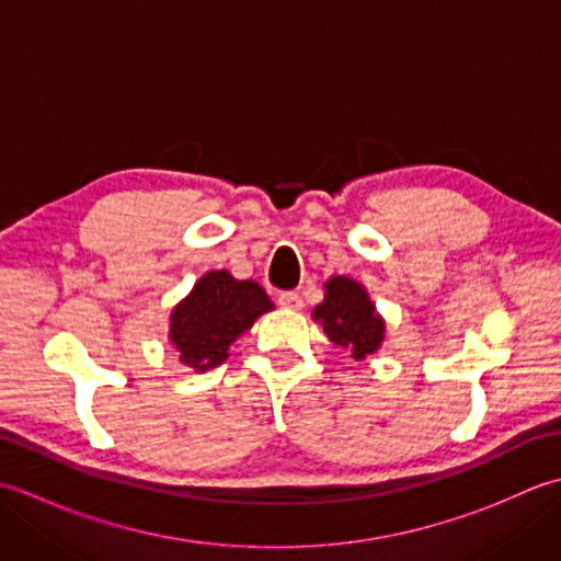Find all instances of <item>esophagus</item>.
<instances>
[{
    "mask_svg": "<svg viewBox=\"0 0 561 561\" xmlns=\"http://www.w3.org/2000/svg\"><path fill=\"white\" fill-rule=\"evenodd\" d=\"M279 306L287 308V311H301L304 308V299L296 291H287V294H279Z\"/></svg>",
    "mask_w": 561,
    "mask_h": 561,
    "instance_id": "34e87169",
    "label": "esophagus"
}]
</instances>
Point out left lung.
Returning <instances> with one entry per match:
<instances>
[{
	"mask_svg": "<svg viewBox=\"0 0 561 561\" xmlns=\"http://www.w3.org/2000/svg\"><path fill=\"white\" fill-rule=\"evenodd\" d=\"M313 318L323 323L332 342L352 352L356 362L374 354L386 337L383 318L362 284L350 277H330L325 282V299L316 306Z\"/></svg>",
	"mask_w": 561,
	"mask_h": 561,
	"instance_id": "1",
	"label": "left lung"
}]
</instances>
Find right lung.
Here are the masks:
<instances>
[{"instance_id": "add662e5", "label": "right lung", "mask_w": 561, "mask_h": 561, "mask_svg": "<svg viewBox=\"0 0 561 561\" xmlns=\"http://www.w3.org/2000/svg\"><path fill=\"white\" fill-rule=\"evenodd\" d=\"M272 308L270 296L253 279L241 282L226 270H214L171 311L169 340L181 364L202 374L224 364L231 344Z\"/></svg>"}]
</instances>
